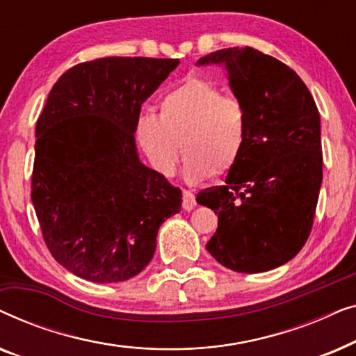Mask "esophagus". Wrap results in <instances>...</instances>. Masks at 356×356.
Returning <instances> with one entry per match:
<instances>
[{"label":"esophagus","mask_w":356,"mask_h":356,"mask_svg":"<svg viewBox=\"0 0 356 356\" xmlns=\"http://www.w3.org/2000/svg\"><path fill=\"white\" fill-rule=\"evenodd\" d=\"M194 206H196V197L191 191L184 189L183 191V209L184 211H193Z\"/></svg>","instance_id":"obj_1"}]
</instances>
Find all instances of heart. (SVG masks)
<instances>
[{"instance_id":"heart-1","label":"heart","mask_w":356,"mask_h":356,"mask_svg":"<svg viewBox=\"0 0 356 356\" xmlns=\"http://www.w3.org/2000/svg\"><path fill=\"white\" fill-rule=\"evenodd\" d=\"M159 110V115L144 111L136 123L140 147L159 173H175L181 144L184 177L191 183L225 173L240 159L248 138L246 110L213 82L184 81L162 97Z\"/></svg>"}]
</instances>
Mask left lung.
<instances>
[{
  "label": "left lung",
  "instance_id": "obj_1",
  "mask_svg": "<svg viewBox=\"0 0 356 356\" xmlns=\"http://www.w3.org/2000/svg\"><path fill=\"white\" fill-rule=\"evenodd\" d=\"M197 66H220L246 110L248 138L223 186L196 201L218 213L206 245L213 259L241 274L267 272L308 240L323 183L319 111L293 70L254 48H225Z\"/></svg>",
  "mask_w": 356,
  "mask_h": 356
}]
</instances>
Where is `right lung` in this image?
<instances>
[{
	"label": "right lung",
	"mask_w": 356,
	"mask_h": 356,
	"mask_svg": "<svg viewBox=\"0 0 356 356\" xmlns=\"http://www.w3.org/2000/svg\"><path fill=\"white\" fill-rule=\"evenodd\" d=\"M179 60L108 56L67 70L35 128L32 204L51 256L97 284L124 282L154 257L181 191L139 160L140 106Z\"/></svg>",
	"instance_id": "add662e5"
}]
</instances>
